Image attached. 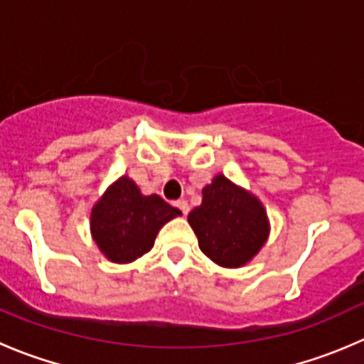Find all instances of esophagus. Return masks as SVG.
<instances>
[{
  "label": "esophagus",
  "instance_id": "34e87169",
  "mask_svg": "<svg viewBox=\"0 0 364 364\" xmlns=\"http://www.w3.org/2000/svg\"><path fill=\"white\" fill-rule=\"evenodd\" d=\"M176 206H178L179 210H181V213H183V215H186V213H188V211H190V206H188V203H186L185 199H179L178 203H176Z\"/></svg>",
  "mask_w": 364,
  "mask_h": 364
}]
</instances>
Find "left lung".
I'll use <instances>...</instances> for the list:
<instances>
[{"label":"left lung","mask_w":364,"mask_h":364,"mask_svg":"<svg viewBox=\"0 0 364 364\" xmlns=\"http://www.w3.org/2000/svg\"><path fill=\"white\" fill-rule=\"evenodd\" d=\"M199 249L213 263L240 268L267 243L270 220L263 203L250 190L217 174L203 188V203L188 213Z\"/></svg>","instance_id":"left-lung-1"}]
</instances>
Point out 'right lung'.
<instances>
[{
  "label": "right lung",
  "mask_w": 364,
  "mask_h": 364,
  "mask_svg": "<svg viewBox=\"0 0 364 364\" xmlns=\"http://www.w3.org/2000/svg\"><path fill=\"white\" fill-rule=\"evenodd\" d=\"M179 215L160 196H144L129 176H121L94 203L90 235L108 261L126 264L149 252L160 229Z\"/></svg>",
  "instance_id": "obj_1"
}]
</instances>
